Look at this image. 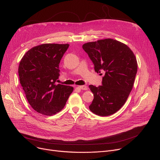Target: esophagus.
Listing matches in <instances>:
<instances>
[{
    "label": "esophagus",
    "mask_w": 160,
    "mask_h": 160,
    "mask_svg": "<svg viewBox=\"0 0 160 160\" xmlns=\"http://www.w3.org/2000/svg\"><path fill=\"white\" fill-rule=\"evenodd\" d=\"M78 88H80L82 90H87L88 89V87L86 86H79Z\"/></svg>",
    "instance_id": "obj_1"
}]
</instances>
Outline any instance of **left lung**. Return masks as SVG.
Returning a JSON list of instances; mask_svg holds the SVG:
<instances>
[{"mask_svg": "<svg viewBox=\"0 0 160 160\" xmlns=\"http://www.w3.org/2000/svg\"><path fill=\"white\" fill-rule=\"evenodd\" d=\"M93 62L95 71L104 72L102 85L89 86L94 95L89 106L93 113L108 116L124 104L133 88L138 71L136 58L132 50L120 41L104 39L82 45Z\"/></svg>", "mask_w": 160, "mask_h": 160, "instance_id": "8db88e82", "label": "left lung"}]
</instances>
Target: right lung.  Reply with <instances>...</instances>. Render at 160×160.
Wrapping results in <instances>:
<instances>
[{
    "label": "right lung",
    "mask_w": 160,
    "mask_h": 160,
    "mask_svg": "<svg viewBox=\"0 0 160 160\" xmlns=\"http://www.w3.org/2000/svg\"><path fill=\"white\" fill-rule=\"evenodd\" d=\"M69 44L45 43L33 47L22 58L19 65L21 85L36 112L52 115L64 108L74 88L56 84L60 64Z\"/></svg>",
    "instance_id": "1"
}]
</instances>
